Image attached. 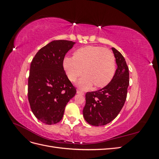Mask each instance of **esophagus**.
I'll return each mask as SVG.
<instances>
[{
    "label": "esophagus",
    "instance_id": "34e87169",
    "mask_svg": "<svg viewBox=\"0 0 159 159\" xmlns=\"http://www.w3.org/2000/svg\"><path fill=\"white\" fill-rule=\"evenodd\" d=\"M77 93H78V94H80V95H84V93L83 92V91H80V90L77 91Z\"/></svg>",
    "mask_w": 159,
    "mask_h": 159
}]
</instances>
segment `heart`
<instances>
[{
    "instance_id": "b5f03b06",
    "label": "heart",
    "mask_w": 159,
    "mask_h": 159,
    "mask_svg": "<svg viewBox=\"0 0 159 159\" xmlns=\"http://www.w3.org/2000/svg\"><path fill=\"white\" fill-rule=\"evenodd\" d=\"M62 66L71 81H75L83 71L85 75L78 81V86L84 90L91 88L93 84L96 88L105 87L115 74L112 52L100 46H86L78 48L74 52L73 57H64Z\"/></svg>"
}]
</instances>
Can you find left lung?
Returning <instances> with one entry per match:
<instances>
[{
  "label": "left lung",
  "mask_w": 159,
  "mask_h": 159,
  "mask_svg": "<svg viewBox=\"0 0 159 159\" xmlns=\"http://www.w3.org/2000/svg\"><path fill=\"white\" fill-rule=\"evenodd\" d=\"M111 50L117 66L113 79L103 88L85 95L83 115L93 126H103L113 121L121 111L127 98L129 68L121 53L115 48Z\"/></svg>",
  "instance_id": "obj_1"
}]
</instances>
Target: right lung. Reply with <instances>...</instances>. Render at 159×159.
Returning <instances> with one entry per match:
<instances>
[{"label": "right lung", "mask_w": 159, "mask_h": 159, "mask_svg": "<svg viewBox=\"0 0 159 159\" xmlns=\"http://www.w3.org/2000/svg\"><path fill=\"white\" fill-rule=\"evenodd\" d=\"M75 44L69 40L52 41L42 48L31 62L28 101L33 114L43 123L60 121L66 105L76 93L62 66L66 53Z\"/></svg>", "instance_id": "right-lung-1"}]
</instances>
